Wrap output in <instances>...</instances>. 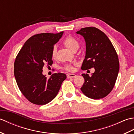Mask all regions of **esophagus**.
<instances>
[{"instance_id": "obj_1", "label": "esophagus", "mask_w": 134, "mask_h": 134, "mask_svg": "<svg viewBox=\"0 0 134 134\" xmlns=\"http://www.w3.org/2000/svg\"><path fill=\"white\" fill-rule=\"evenodd\" d=\"M76 75L74 74H69L67 75V78H75L76 77Z\"/></svg>"}]
</instances>
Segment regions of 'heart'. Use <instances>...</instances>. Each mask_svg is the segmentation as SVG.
<instances>
[{
	"label": "heart",
	"instance_id": "obj_1",
	"mask_svg": "<svg viewBox=\"0 0 134 134\" xmlns=\"http://www.w3.org/2000/svg\"><path fill=\"white\" fill-rule=\"evenodd\" d=\"M63 44L67 48H69L70 50L72 51H74L76 49H78L79 47V42L72 36H67L63 41ZM56 52L57 48L56 47H53L52 49V53H51V56H52V58L53 59H55L56 58ZM65 69L69 71H72L74 68L71 65H67V66L65 67Z\"/></svg>",
	"mask_w": 134,
	"mask_h": 134
}]
</instances>
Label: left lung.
<instances>
[{
	"label": "left lung",
	"instance_id": "8db88e82",
	"mask_svg": "<svg viewBox=\"0 0 134 134\" xmlns=\"http://www.w3.org/2000/svg\"><path fill=\"white\" fill-rule=\"evenodd\" d=\"M76 33L83 36L86 42V54L81 69H95L90 76L82 74L85 82L81 90L90 98H104L112 91L118 78L119 62L117 53L106 35L97 28H82Z\"/></svg>",
	"mask_w": 134,
	"mask_h": 134
}]
</instances>
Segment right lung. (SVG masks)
Instances as JSON below:
<instances>
[{"label": "right lung", "mask_w": 134, "mask_h": 134, "mask_svg": "<svg viewBox=\"0 0 134 134\" xmlns=\"http://www.w3.org/2000/svg\"><path fill=\"white\" fill-rule=\"evenodd\" d=\"M59 33H41L25 42L14 62V76L21 93L36 105H45L53 99L67 78L63 73H55L48 79L42 74L44 65L53 63L52 49L63 36Z\"/></svg>", "instance_id": "right-lung-1"}]
</instances>
